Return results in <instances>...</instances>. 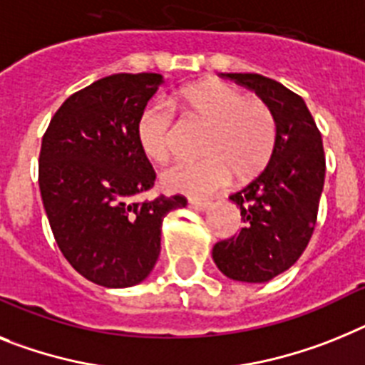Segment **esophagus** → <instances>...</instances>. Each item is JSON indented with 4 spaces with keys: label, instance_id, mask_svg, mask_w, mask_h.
Masks as SVG:
<instances>
[{
    "label": "esophagus",
    "instance_id": "esophagus-1",
    "mask_svg": "<svg viewBox=\"0 0 365 365\" xmlns=\"http://www.w3.org/2000/svg\"><path fill=\"white\" fill-rule=\"evenodd\" d=\"M189 206H191L192 210H197V211H206V210H210V207H211V202L195 200V198H191V200H189Z\"/></svg>",
    "mask_w": 365,
    "mask_h": 365
}]
</instances>
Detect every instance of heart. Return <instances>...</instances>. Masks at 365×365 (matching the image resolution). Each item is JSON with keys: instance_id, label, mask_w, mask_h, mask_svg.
Here are the masks:
<instances>
[{"instance_id": "obj_1", "label": "heart", "mask_w": 365, "mask_h": 365, "mask_svg": "<svg viewBox=\"0 0 365 365\" xmlns=\"http://www.w3.org/2000/svg\"><path fill=\"white\" fill-rule=\"evenodd\" d=\"M174 106L191 118L210 125L198 161H180L165 168L161 183L167 191L189 197H210L235 174L249 180L271 159L277 145V120L271 107L258 98H247L225 83H198L183 88ZM178 124L173 107L154 102L137 122V139L154 161H167L176 152Z\"/></svg>"}]
</instances>
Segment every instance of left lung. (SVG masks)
Returning a JSON list of instances; mask_svg holds the SVG:
<instances>
[{"mask_svg": "<svg viewBox=\"0 0 365 365\" xmlns=\"http://www.w3.org/2000/svg\"><path fill=\"white\" fill-rule=\"evenodd\" d=\"M250 88L271 107L277 145L267 167L230 200L243 228L213 247V262L230 280L265 284L304 252L317 219L324 183L321 133L304 100L259 73H220Z\"/></svg>", "mask_w": 365, "mask_h": 365, "instance_id": "1", "label": "left lung"}]
</instances>
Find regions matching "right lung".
<instances>
[{
    "label": "right lung",
    "mask_w": 365,
    "mask_h": 365,
    "mask_svg": "<svg viewBox=\"0 0 365 365\" xmlns=\"http://www.w3.org/2000/svg\"><path fill=\"white\" fill-rule=\"evenodd\" d=\"M165 83L161 73H113L59 107L42 139L38 185L61 252L103 287H131L148 277L161 252L168 211L180 195L135 202L155 182L137 122Z\"/></svg>",
    "instance_id": "right-lung-1"
}]
</instances>
